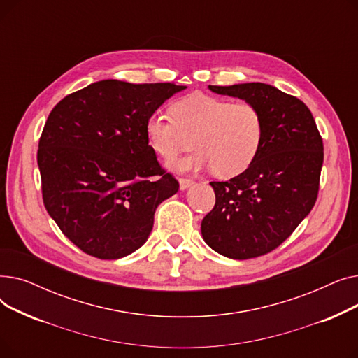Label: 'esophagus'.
<instances>
[{"instance_id": "obj_1", "label": "esophagus", "mask_w": 358, "mask_h": 358, "mask_svg": "<svg viewBox=\"0 0 358 358\" xmlns=\"http://www.w3.org/2000/svg\"><path fill=\"white\" fill-rule=\"evenodd\" d=\"M178 181H180V189H181V190L189 189V187H192V185L194 184V180H193V178H184V177H181Z\"/></svg>"}]
</instances>
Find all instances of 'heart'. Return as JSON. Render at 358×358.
<instances>
[{
  "label": "heart",
  "mask_w": 358,
  "mask_h": 358,
  "mask_svg": "<svg viewBox=\"0 0 358 358\" xmlns=\"http://www.w3.org/2000/svg\"><path fill=\"white\" fill-rule=\"evenodd\" d=\"M171 116L159 111L145 122L146 141L164 161H171L194 145V152L177 168H213L222 178L242 174L254 164L266 135L259 107L251 101H232L194 92L169 107Z\"/></svg>",
  "instance_id": "obj_1"
}]
</instances>
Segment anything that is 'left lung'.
Returning a JSON list of instances; mask_svg holds the SVG:
<instances>
[{"instance_id":"obj_1","label":"left lung","mask_w":358,"mask_h":358,"mask_svg":"<svg viewBox=\"0 0 358 358\" xmlns=\"http://www.w3.org/2000/svg\"><path fill=\"white\" fill-rule=\"evenodd\" d=\"M259 107L266 135L254 164L228 181H212L216 203L201 235L216 252L248 259L280 247L317 199L324 143L308 106L262 83L209 85Z\"/></svg>"}]
</instances>
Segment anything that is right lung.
Returning a JSON list of instances; mask_svg holds the SVG:
<instances>
[{
    "instance_id": "right-lung-1",
    "label": "right lung",
    "mask_w": 358,
    "mask_h": 358,
    "mask_svg": "<svg viewBox=\"0 0 358 358\" xmlns=\"http://www.w3.org/2000/svg\"><path fill=\"white\" fill-rule=\"evenodd\" d=\"M184 88L103 80L52 108L37 149L43 204L83 252L116 259L136 251L158 204L178 192L146 141L145 122Z\"/></svg>"
}]
</instances>
